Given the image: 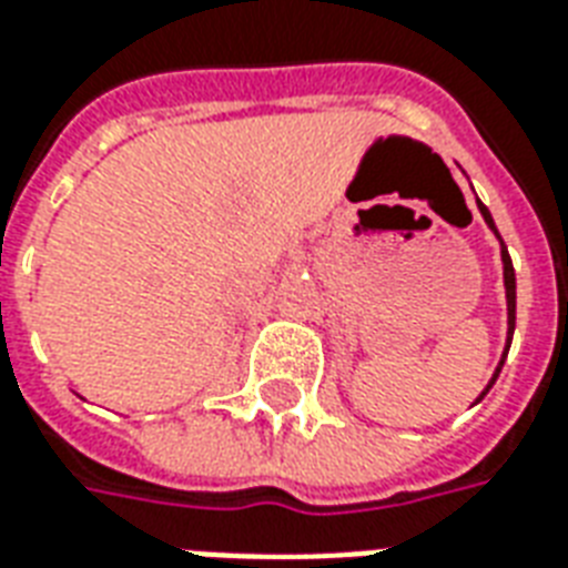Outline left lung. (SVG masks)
Listing matches in <instances>:
<instances>
[{
	"label": "left lung",
	"instance_id": "left-lung-1",
	"mask_svg": "<svg viewBox=\"0 0 568 568\" xmlns=\"http://www.w3.org/2000/svg\"><path fill=\"white\" fill-rule=\"evenodd\" d=\"M476 207H479V214H483V220H486V226L491 229L497 241H500V262H504V288H506V348H504V354H500V363H497L495 375H491V381L486 384V389L479 393V399H483L488 389L495 387L497 375H500V369H504L506 354H509V345H513V333H515V267H513V258H509V250H506V244H504V237H500V232H497V226H495V220H491V211H488V207L483 205L479 199H476ZM479 399H476V402H479Z\"/></svg>",
	"mask_w": 568,
	"mask_h": 568
}]
</instances>
